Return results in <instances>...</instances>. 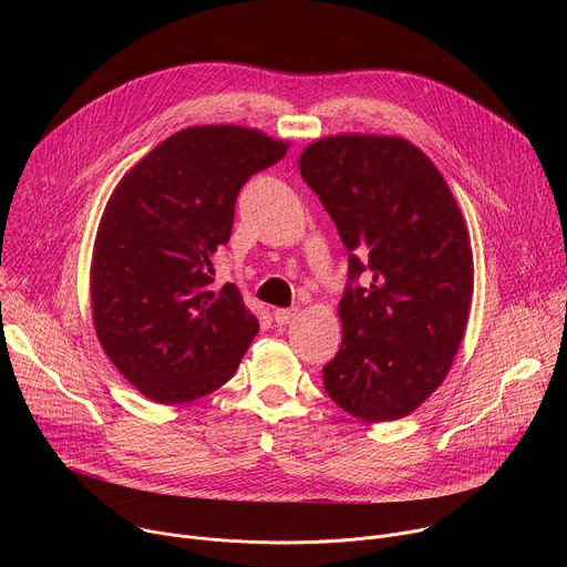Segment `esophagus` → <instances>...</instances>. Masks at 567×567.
<instances>
[{
    "mask_svg": "<svg viewBox=\"0 0 567 567\" xmlns=\"http://www.w3.org/2000/svg\"><path fill=\"white\" fill-rule=\"evenodd\" d=\"M296 307H291V309H276L274 311V320L278 322V326H285V322H289L293 316H296Z\"/></svg>",
    "mask_w": 567,
    "mask_h": 567,
    "instance_id": "esophagus-1",
    "label": "esophagus"
}]
</instances>
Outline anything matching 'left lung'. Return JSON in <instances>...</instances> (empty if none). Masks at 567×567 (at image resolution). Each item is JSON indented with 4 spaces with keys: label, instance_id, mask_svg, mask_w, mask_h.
I'll return each mask as SVG.
<instances>
[{
    "label": "left lung",
    "instance_id": "obj_1",
    "mask_svg": "<svg viewBox=\"0 0 567 567\" xmlns=\"http://www.w3.org/2000/svg\"><path fill=\"white\" fill-rule=\"evenodd\" d=\"M298 168L350 254L343 343L322 383L363 422L406 417L449 374L468 320L473 256L455 197L401 136L320 138Z\"/></svg>",
    "mask_w": 567,
    "mask_h": 567
}]
</instances>
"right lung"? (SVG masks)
Segmentation results:
<instances>
[{
	"label": "right lung",
	"instance_id": "obj_1",
	"mask_svg": "<svg viewBox=\"0 0 567 567\" xmlns=\"http://www.w3.org/2000/svg\"><path fill=\"white\" fill-rule=\"evenodd\" d=\"M287 143L237 125L186 127L121 179L92 260L96 337L118 372L158 403L224 385L260 326L239 289L215 287L210 258L230 239L235 202Z\"/></svg>",
	"mask_w": 567,
	"mask_h": 567
}]
</instances>
